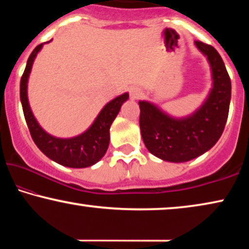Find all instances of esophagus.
Segmentation results:
<instances>
[{"mask_svg":"<svg viewBox=\"0 0 249 249\" xmlns=\"http://www.w3.org/2000/svg\"><path fill=\"white\" fill-rule=\"evenodd\" d=\"M142 90L141 89V88H137V87H135V88H131L130 89V98L131 100H138V98H141L142 96Z\"/></svg>","mask_w":249,"mask_h":249,"instance_id":"esophagus-1","label":"esophagus"}]
</instances>
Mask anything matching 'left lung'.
I'll use <instances>...</instances> for the list:
<instances>
[{"instance_id": "8db88e82", "label": "left lung", "mask_w": 249, "mask_h": 249, "mask_svg": "<svg viewBox=\"0 0 249 249\" xmlns=\"http://www.w3.org/2000/svg\"><path fill=\"white\" fill-rule=\"evenodd\" d=\"M212 72L209 96L193 114L175 118L147 101H139V125L144 144L163 161L181 163L196 159L216 144L226 127L231 98V80L222 57L213 46L196 40Z\"/></svg>"}]
</instances>
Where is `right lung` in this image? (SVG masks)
Masks as SVG:
<instances>
[{
    "label": "right lung",
    "instance_id": "right-lung-1",
    "mask_svg": "<svg viewBox=\"0 0 249 249\" xmlns=\"http://www.w3.org/2000/svg\"><path fill=\"white\" fill-rule=\"evenodd\" d=\"M52 40V39H51ZM51 40L46 43H50ZM45 43L35 47L27 61L26 69L20 80V101L23 114L37 147L52 161L68 168H87L94 165L105 155L110 144V127L120 111L121 105L129 98L124 93L105 105L95 119L93 124L83 134L71 138H59L50 135L40 127L34 117L28 102L27 86L35 57Z\"/></svg>",
    "mask_w": 249,
    "mask_h": 249
}]
</instances>
